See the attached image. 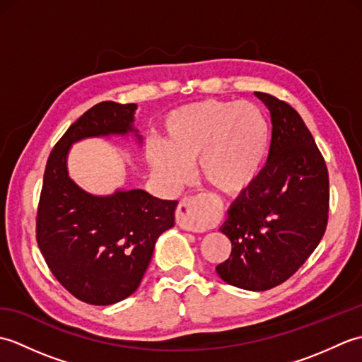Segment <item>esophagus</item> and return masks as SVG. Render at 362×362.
I'll return each instance as SVG.
<instances>
[{
    "label": "esophagus",
    "mask_w": 362,
    "mask_h": 362,
    "mask_svg": "<svg viewBox=\"0 0 362 362\" xmlns=\"http://www.w3.org/2000/svg\"><path fill=\"white\" fill-rule=\"evenodd\" d=\"M219 211L213 196L201 193L185 196L177 205L175 221L183 230L193 233H202L218 221Z\"/></svg>",
    "instance_id": "34e87169"
}]
</instances>
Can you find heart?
Segmentation results:
<instances>
[{"label": "heart", "mask_w": 362, "mask_h": 362, "mask_svg": "<svg viewBox=\"0 0 362 362\" xmlns=\"http://www.w3.org/2000/svg\"><path fill=\"white\" fill-rule=\"evenodd\" d=\"M271 130L258 105L205 99L169 112L163 145L152 144L149 160L169 187L179 188L199 161L204 179L221 193L241 194L258 179Z\"/></svg>", "instance_id": "heart-1"}]
</instances>
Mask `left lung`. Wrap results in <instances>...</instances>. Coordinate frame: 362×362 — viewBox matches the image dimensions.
Listing matches in <instances>:
<instances>
[{"label":"left lung","mask_w":362,"mask_h":362,"mask_svg":"<svg viewBox=\"0 0 362 362\" xmlns=\"http://www.w3.org/2000/svg\"><path fill=\"white\" fill-rule=\"evenodd\" d=\"M271 112L266 166L228 209L222 233L230 257L216 266L226 283L249 291L279 286L294 275L325 233L329 180L316 141L292 107L255 91Z\"/></svg>","instance_id":"obj_1"}]
</instances>
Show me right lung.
I'll return each instance as SVG.
<instances>
[{
  "instance_id": "right-lung-1",
  "label": "right lung",
  "mask_w": 362,
  "mask_h": 362,
  "mask_svg": "<svg viewBox=\"0 0 362 362\" xmlns=\"http://www.w3.org/2000/svg\"><path fill=\"white\" fill-rule=\"evenodd\" d=\"M135 104L104 101L68 127L46 161L35 218L38 249L57 281L90 305H112L134 294L157 238L174 226L177 201L143 189L98 197L68 177L66 153L86 136L127 134Z\"/></svg>"
}]
</instances>
